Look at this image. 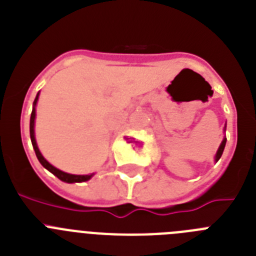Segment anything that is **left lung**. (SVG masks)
<instances>
[{"mask_svg":"<svg viewBox=\"0 0 256 256\" xmlns=\"http://www.w3.org/2000/svg\"><path fill=\"white\" fill-rule=\"evenodd\" d=\"M226 141H227V140H226V138H223V141H222V144H220V146H219L218 151H216V162H218V160L220 159L222 154H223V150H224Z\"/></svg>","mask_w":256,"mask_h":256,"instance_id":"1","label":"left lung"}]
</instances>
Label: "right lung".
<instances>
[{"instance_id": "obj_1", "label": "right lung", "mask_w": 256, "mask_h": 256, "mask_svg": "<svg viewBox=\"0 0 256 256\" xmlns=\"http://www.w3.org/2000/svg\"><path fill=\"white\" fill-rule=\"evenodd\" d=\"M38 94L36 96V100L33 102V110H32V114H30V124H29V130H30V140H32V144H33V148L36 151V155H37V159L40 160V162L44 165V168L47 170L51 172L52 174H55L56 177L58 178L62 182H66V183H74V182H86V180H91V177L94 174H86V176H76V174H69V173H65V172L60 170V169L55 168L54 165L50 164L46 159H44L42 154H40V148L37 146V142H36V137H34V119H36V105H37V101H38Z\"/></svg>"}]
</instances>
